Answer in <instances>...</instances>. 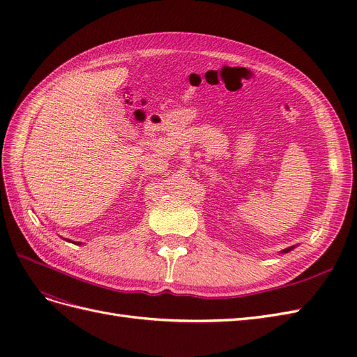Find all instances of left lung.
Segmentation results:
<instances>
[{
	"mask_svg": "<svg viewBox=\"0 0 357 357\" xmlns=\"http://www.w3.org/2000/svg\"><path fill=\"white\" fill-rule=\"evenodd\" d=\"M289 250H291V247H289V248H286V250H283V252H284V253H287V252H289Z\"/></svg>",
	"mask_w": 357,
	"mask_h": 357,
	"instance_id": "left-lung-1",
	"label": "left lung"
}]
</instances>
